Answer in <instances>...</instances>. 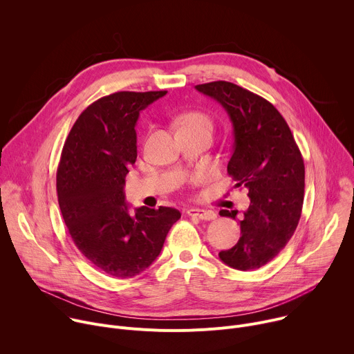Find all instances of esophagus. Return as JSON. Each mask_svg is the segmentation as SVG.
Listing matches in <instances>:
<instances>
[{"mask_svg":"<svg viewBox=\"0 0 354 354\" xmlns=\"http://www.w3.org/2000/svg\"><path fill=\"white\" fill-rule=\"evenodd\" d=\"M187 214L189 216H195V218H200L204 221H212L216 218V214L214 211H207V209H198V208H189L187 211Z\"/></svg>","mask_w":354,"mask_h":354,"instance_id":"1","label":"esophagus"}]
</instances>
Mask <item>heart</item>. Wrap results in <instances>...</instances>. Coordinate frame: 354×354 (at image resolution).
Listing matches in <instances>:
<instances>
[{
	"label": "heart",
	"mask_w": 354,
	"mask_h": 354,
	"mask_svg": "<svg viewBox=\"0 0 354 354\" xmlns=\"http://www.w3.org/2000/svg\"><path fill=\"white\" fill-rule=\"evenodd\" d=\"M212 128V120L204 112L191 111L180 116V129H207L211 132Z\"/></svg>",
	"instance_id": "heart-1"
}]
</instances>
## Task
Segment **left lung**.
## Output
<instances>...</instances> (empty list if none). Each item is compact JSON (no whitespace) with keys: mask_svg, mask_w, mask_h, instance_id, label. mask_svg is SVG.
<instances>
[{"mask_svg":"<svg viewBox=\"0 0 354 354\" xmlns=\"http://www.w3.org/2000/svg\"><path fill=\"white\" fill-rule=\"evenodd\" d=\"M216 100L233 125V153L227 174L234 187L249 189L250 205L243 214L238 243L219 252L236 270H256L276 257L288 243L301 218L305 166L283 115L263 97L229 82L195 86ZM236 219L238 211H219Z\"/></svg>","mask_w":354,"mask_h":354,"instance_id":"1","label":"left lung"}]
</instances>
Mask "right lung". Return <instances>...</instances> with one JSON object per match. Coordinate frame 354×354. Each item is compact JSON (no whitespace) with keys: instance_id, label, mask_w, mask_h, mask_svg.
<instances>
[{"instance_id":"right-lung-1","label":"right lung","mask_w":354,"mask_h":354,"mask_svg":"<svg viewBox=\"0 0 354 354\" xmlns=\"http://www.w3.org/2000/svg\"><path fill=\"white\" fill-rule=\"evenodd\" d=\"M167 91H120L88 105L74 122L56 174L57 200L70 236L83 256L113 279H132L160 254L181 218L176 208L125 203V177L136 162L139 112Z\"/></svg>"}]
</instances>
